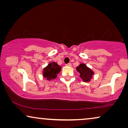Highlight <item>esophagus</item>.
Wrapping results in <instances>:
<instances>
[{
  "mask_svg": "<svg viewBox=\"0 0 128 128\" xmlns=\"http://www.w3.org/2000/svg\"><path fill=\"white\" fill-rule=\"evenodd\" d=\"M66 66H72V64H70V63H69V64H66Z\"/></svg>",
  "mask_w": 128,
  "mask_h": 128,
  "instance_id": "34e87169",
  "label": "esophagus"
}]
</instances>
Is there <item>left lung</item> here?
Wrapping results in <instances>:
<instances>
[{"label": "left lung", "instance_id": "8db88e82", "mask_svg": "<svg viewBox=\"0 0 128 128\" xmlns=\"http://www.w3.org/2000/svg\"><path fill=\"white\" fill-rule=\"evenodd\" d=\"M77 71L80 73V77L85 82L90 81L94 74L93 71L88 68L85 64H81L76 68Z\"/></svg>", "mask_w": 128, "mask_h": 128}]
</instances>
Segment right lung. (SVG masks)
<instances>
[{
	"label": "right lung",
	"mask_w": 128,
	"mask_h": 128,
	"mask_svg": "<svg viewBox=\"0 0 128 128\" xmlns=\"http://www.w3.org/2000/svg\"><path fill=\"white\" fill-rule=\"evenodd\" d=\"M61 67L56 62H51L43 70V76L46 80L54 79L57 77V74L60 72Z\"/></svg>",
	"instance_id": "add662e5"
}]
</instances>
